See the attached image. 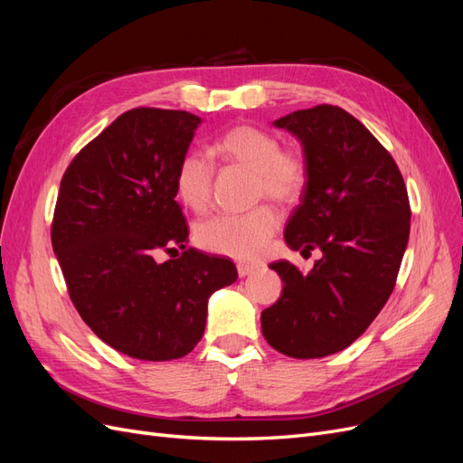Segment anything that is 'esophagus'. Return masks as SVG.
<instances>
[{"mask_svg": "<svg viewBox=\"0 0 463 463\" xmlns=\"http://www.w3.org/2000/svg\"><path fill=\"white\" fill-rule=\"evenodd\" d=\"M257 269H259L257 264H249V262H237V274H240V278H245V276H249V274H253Z\"/></svg>", "mask_w": 463, "mask_h": 463, "instance_id": "34e87169", "label": "esophagus"}]
</instances>
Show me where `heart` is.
<instances>
[{
  "instance_id": "b5f03b06",
  "label": "heart",
  "mask_w": 463,
  "mask_h": 463,
  "mask_svg": "<svg viewBox=\"0 0 463 463\" xmlns=\"http://www.w3.org/2000/svg\"><path fill=\"white\" fill-rule=\"evenodd\" d=\"M213 150L226 164L253 174L255 199L293 206L309 181V162L298 146H279V138L253 123H237L223 131ZM175 191L193 213L204 214L213 204L214 165L201 152H185L175 170ZM279 226V214L262 204L247 214L210 218L197 230V243L210 253L249 260L259 257Z\"/></svg>"
}]
</instances>
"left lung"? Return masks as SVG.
<instances>
[{
	"label": "left lung",
	"mask_w": 463,
	"mask_h": 463,
	"mask_svg": "<svg viewBox=\"0 0 463 463\" xmlns=\"http://www.w3.org/2000/svg\"><path fill=\"white\" fill-rule=\"evenodd\" d=\"M274 125L299 138L309 162L286 243L322 257L309 274L270 264L284 289L260 315L262 335L288 357H326L369 328L396 286L410 240L408 189L390 152L338 106L298 109Z\"/></svg>",
	"instance_id": "8db88e82"
}]
</instances>
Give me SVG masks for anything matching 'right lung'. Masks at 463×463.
Here are the masks:
<instances>
[{"instance_id":"right-lung-1","label":"right lung","mask_w":463,"mask_h":463,"mask_svg":"<svg viewBox=\"0 0 463 463\" xmlns=\"http://www.w3.org/2000/svg\"><path fill=\"white\" fill-rule=\"evenodd\" d=\"M201 118L133 108L67 165L52 247L80 318L118 352L143 361L185 357L204 334L208 298L237 279L230 259L185 249L175 170ZM184 249L156 263L160 250Z\"/></svg>"}]
</instances>
